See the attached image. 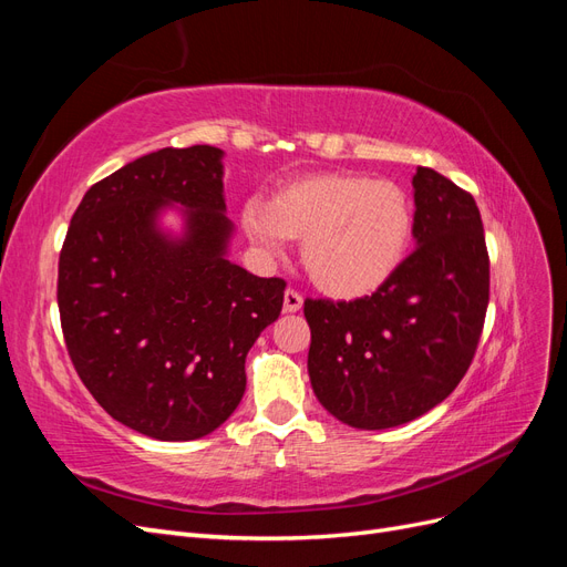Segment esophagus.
<instances>
[{"label":"esophagus","instance_id":"1","mask_svg":"<svg viewBox=\"0 0 567 567\" xmlns=\"http://www.w3.org/2000/svg\"><path fill=\"white\" fill-rule=\"evenodd\" d=\"M302 307V296L298 293V290L288 288L284 293V312H298Z\"/></svg>","mask_w":567,"mask_h":567}]
</instances>
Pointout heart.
<instances>
[{"instance_id": "b5f03b06", "label": "heart", "mask_w": 567, "mask_h": 567, "mask_svg": "<svg viewBox=\"0 0 567 567\" xmlns=\"http://www.w3.org/2000/svg\"><path fill=\"white\" fill-rule=\"evenodd\" d=\"M244 231L267 255L302 241V265L333 298L375 293L400 269L414 229L400 186L357 173H317L284 184L269 205L250 198Z\"/></svg>"}]
</instances>
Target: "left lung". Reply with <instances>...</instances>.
Masks as SVG:
<instances>
[{
    "label": "left lung",
    "mask_w": 567,
    "mask_h": 567,
    "mask_svg": "<svg viewBox=\"0 0 567 567\" xmlns=\"http://www.w3.org/2000/svg\"><path fill=\"white\" fill-rule=\"evenodd\" d=\"M416 248L392 279L350 302L305 300L321 406L359 431L423 416L466 375L489 302V257L468 192L431 167L414 179Z\"/></svg>",
    "instance_id": "left-lung-1"
}]
</instances>
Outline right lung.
Here are the masks:
<instances>
[{"label": "right lung", "instance_id": "obj_1", "mask_svg": "<svg viewBox=\"0 0 567 567\" xmlns=\"http://www.w3.org/2000/svg\"><path fill=\"white\" fill-rule=\"evenodd\" d=\"M221 156L161 148L96 182L59 257L68 354L92 398L132 431L186 442L225 423L246 354L284 307V279L234 265ZM179 207L183 234L159 227Z\"/></svg>", "mask_w": 567, "mask_h": 567}]
</instances>
